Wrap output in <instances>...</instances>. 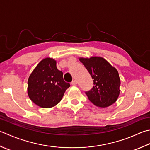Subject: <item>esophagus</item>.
I'll list each match as a JSON object with an SVG mask.
<instances>
[{
  "instance_id": "obj_1",
  "label": "esophagus",
  "mask_w": 150,
  "mask_h": 150,
  "mask_svg": "<svg viewBox=\"0 0 150 150\" xmlns=\"http://www.w3.org/2000/svg\"><path fill=\"white\" fill-rule=\"evenodd\" d=\"M71 85H72V86H76V85H77V81H73L71 82Z\"/></svg>"
}]
</instances>
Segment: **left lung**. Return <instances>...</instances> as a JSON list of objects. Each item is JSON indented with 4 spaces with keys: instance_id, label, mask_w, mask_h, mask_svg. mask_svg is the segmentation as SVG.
I'll return each instance as SVG.
<instances>
[{
    "instance_id": "obj_1",
    "label": "left lung",
    "mask_w": 150,
    "mask_h": 150,
    "mask_svg": "<svg viewBox=\"0 0 150 150\" xmlns=\"http://www.w3.org/2000/svg\"><path fill=\"white\" fill-rule=\"evenodd\" d=\"M79 59L93 79L92 89L86 92L89 100L102 108L114 103L120 95L121 84L117 69L102 57H81Z\"/></svg>"
}]
</instances>
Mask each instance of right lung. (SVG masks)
<instances>
[{
  "mask_svg": "<svg viewBox=\"0 0 150 150\" xmlns=\"http://www.w3.org/2000/svg\"><path fill=\"white\" fill-rule=\"evenodd\" d=\"M70 86L57 69V61L45 58L35 67L28 79L27 92L30 100L42 108H51L59 103Z\"/></svg>",
  "mask_w": 150,
  "mask_h": 150,
  "instance_id": "right-lung-1",
  "label": "right lung"
}]
</instances>
